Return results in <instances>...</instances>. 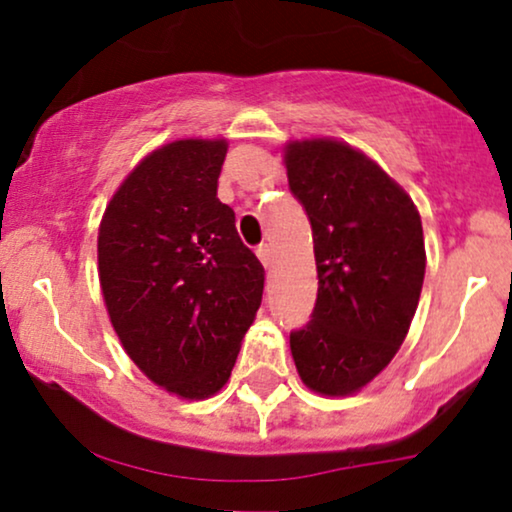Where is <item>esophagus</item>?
Instances as JSON below:
<instances>
[{"mask_svg": "<svg viewBox=\"0 0 512 512\" xmlns=\"http://www.w3.org/2000/svg\"><path fill=\"white\" fill-rule=\"evenodd\" d=\"M257 257H260V262L269 269L271 264H274V248H271V243L257 245Z\"/></svg>", "mask_w": 512, "mask_h": 512, "instance_id": "obj_1", "label": "esophagus"}]
</instances>
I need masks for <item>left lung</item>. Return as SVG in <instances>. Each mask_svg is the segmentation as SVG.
<instances>
[{
  "mask_svg": "<svg viewBox=\"0 0 512 512\" xmlns=\"http://www.w3.org/2000/svg\"><path fill=\"white\" fill-rule=\"evenodd\" d=\"M290 192L313 231L318 297L290 332L299 377L311 391L351 395L405 342L426 271L424 229L405 189L346 142L285 147Z\"/></svg>",
  "mask_w": 512,
  "mask_h": 512,
  "instance_id": "obj_1",
  "label": "left lung"
}]
</instances>
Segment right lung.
Masks as SVG:
<instances>
[{
	"instance_id": "1",
	"label": "right lung",
	"mask_w": 512,
	"mask_h": 512,
	"mask_svg": "<svg viewBox=\"0 0 512 512\" xmlns=\"http://www.w3.org/2000/svg\"><path fill=\"white\" fill-rule=\"evenodd\" d=\"M227 140H175L145 156L102 215L105 306L135 365L187 400L215 395L262 304L264 267L217 199Z\"/></svg>"
}]
</instances>
